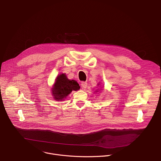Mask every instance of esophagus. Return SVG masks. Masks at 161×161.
Wrapping results in <instances>:
<instances>
[{
    "label": "esophagus",
    "mask_w": 161,
    "mask_h": 161,
    "mask_svg": "<svg viewBox=\"0 0 161 161\" xmlns=\"http://www.w3.org/2000/svg\"><path fill=\"white\" fill-rule=\"evenodd\" d=\"M87 83L86 82H84V81H83V82H81V87L83 88H86V87H87Z\"/></svg>",
    "instance_id": "esophagus-1"
}]
</instances>
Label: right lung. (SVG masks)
Here are the masks:
<instances>
[{
	"label": "right lung",
	"mask_w": 161,
	"mask_h": 161,
	"mask_svg": "<svg viewBox=\"0 0 161 161\" xmlns=\"http://www.w3.org/2000/svg\"><path fill=\"white\" fill-rule=\"evenodd\" d=\"M80 86L76 81L69 80L65 74H61L57 76L54 85L52 88V95L54 99L62 101L73 90H78Z\"/></svg>",
	"instance_id": "1"
}]
</instances>
